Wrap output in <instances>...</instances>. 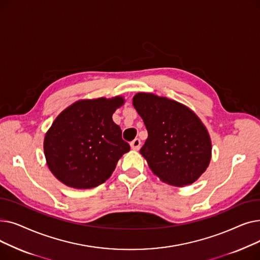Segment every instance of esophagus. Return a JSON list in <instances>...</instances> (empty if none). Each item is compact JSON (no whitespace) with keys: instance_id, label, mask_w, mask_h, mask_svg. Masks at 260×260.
I'll use <instances>...</instances> for the list:
<instances>
[{"instance_id":"34e87169","label":"esophagus","mask_w":260,"mask_h":260,"mask_svg":"<svg viewBox=\"0 0 260 260\" xmlns=\"http://www.w3.org/2000/svg\"><path fill=\"white\" fill-rule=\"evenodd\" d=\"M140 145H141V141H140L138 138L134 139V140L131 142V147H132L133 149H135V151H138V149L140 148Z\"/></svg>"}]
</instances>
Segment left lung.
I'll return each mask as SVG.
<instances>
[{
    "label": "left lung",
    "mask_w": 260,
    "mask_h": 260,
    "mask_svg": "<svg viewBox=\"0 0 260 260\" xmlns=\"http://www.w3.org/2000/svg\"><path fill=\"white\" fill-rule=\"evenodd\" d=\"M148 137L140 149L152 172L165 183L186 186L208 169L210 134L199 117L182 103L151 92L134 95Z\"/></svg>",
    "instance_id": "1"
}]
</instances>
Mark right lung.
<instances>
[{
  "mask_svg": "<svg viewBox=\"0 0 260 260\" xmlns=\"http://www.w3.org/2000/svg\"><path fill=\"white\" fill-rule=\"evenodd\" d=\"M124 102L122 95L79 100L54 119L43 147L48 169L59 181L86 189L112 176L118 160L131 149L113 121Z\"/></svg>",
  "mask_w": 260,
  "mask_h": 260,
  "instance_id": "1",
  "label": "right lung"
}]
</instances>
